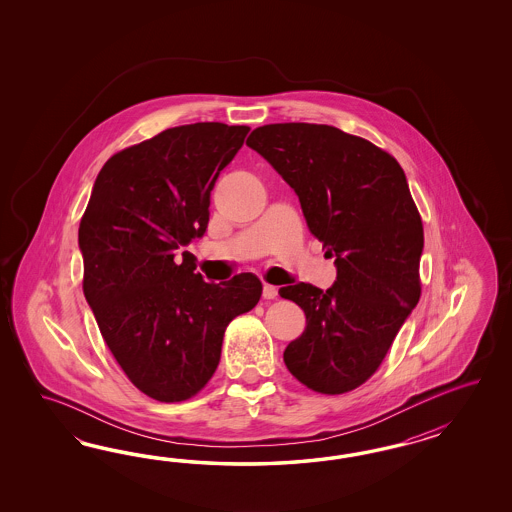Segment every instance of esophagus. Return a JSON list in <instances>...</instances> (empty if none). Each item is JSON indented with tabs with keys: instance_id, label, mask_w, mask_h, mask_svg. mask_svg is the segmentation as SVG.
<instances>
[{
	"instance_id": "34e87169",
	"label": "esophagus",
	"mask_w": 512,
	"mask_h": 512,
	"mask_svg": "<svg viewBox=\"0 0 512 512\" xmlns=\"http://www.w3.org/2000/svg\"><path fill=\"white\" fill-rule=\"evenodd\" d=\"M263 296L264 298H266V300H274V298L278 296V287H274V285H268V283H264Z\"/></svg>"
}]
</instances>
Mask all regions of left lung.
Returning a JSON list of instances; mask_svg holds the SVG:
<instances>
[{
	"mask_svg": "<svg viewBox=\"0 0 512 512\" xmlns=\"http://www.w3.org/2000/svg\"><path fill=\"white\" fill-rule=\"evenodd\" d=\"M246 144L295 189L338 272L326 291L302 281L279 289L306 313L285 366L315 392H349L379 368L420 298L424 231L403 169L332 125H263Z\"/></svg>",
	"mask_w": 512,
	"mask_h": 512,
	"instance_id": "obj_1",
	"label": "left lung"
}]
</instances>
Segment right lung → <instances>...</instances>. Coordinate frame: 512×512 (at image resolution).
Listing matches in <instances>:
<instances>
[{
    "mask_svg": "<svg viewBox=\"0 0 512 512\" xmlns=\"http://www.w3.org/2000/svg\"><path fill=\"white\" fill-rule=\"evenodd\" d=\"M248 131L199 122L125 148L97 174L80 221L82 289L101 336L157 402H182L210 381L225 328L263 293L249 272L206 283L182 251L206 233L210 193Z\"/></svg>",
    "mask_w": 512,
    "mask_h": 512,
    "instance_id": "right-lung-1",
    "label": "right lung"
}]
</instances>
